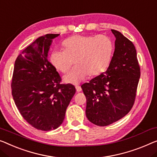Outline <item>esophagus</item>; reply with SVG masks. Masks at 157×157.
<instances>
[{
  "label": "esophagus",
  "mask_w": 157,
  "mask_h": 157,
  "mask_svg": "<svg viewBox=\"0 0 157 157\" xmlns=\"http://www.w3.org/2000/svg\"><path fill=\"white\" fill-rule=\"evenodd\" d=\"M75 88H76V90H77V92H81V91H82V88H81V86H75Z\"/></svg>",
  "instance_id": "1"
}]
</instances>
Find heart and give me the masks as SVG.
<instances>
[{
    "instance_id": "heart-1",
    "label": "heart",
    "mask_w": 157,
    "mask_h": 157,
    "mask_svg": "<svg viewBox=\"0 0 157 157\" xmlns=\"http://www.w3.org/2000/svg\"><path fill=\"white\" fill-rule=\"evenodd\" d=\"M65 50H54L50 61L56 70L66 73L73 60L76 66L66 75L65 82L80 83L90 76L99 75L105 71L111 60L113 45L111 39L104 34L96 36L76 35L63 42Z\"/></svg>"
}]
</instances>
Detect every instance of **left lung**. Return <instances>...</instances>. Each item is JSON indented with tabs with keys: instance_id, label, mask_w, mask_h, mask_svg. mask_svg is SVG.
I'll return each mask as SVG.
<instances>
[{
	"instance_id": "obj_1",
	"label": "left lung",
	"mask_w": 157,
	"mask_h": 157,
	"mask_svg": "<svg viewBox=\"0 0 157 157\" xmlns=\"http://www.w3.org/2000/svg\"><path fill=\"white\" fill-rule=\"evenodd\" d=\"M111 32L115 51L108 69L81 86L86 98V118L99 126L109 125L129 113L140 78L134 44L118 31Z\"/></svg>"
}]
</instances>
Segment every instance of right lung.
I'll return each mask as SVG.
<instances>
[{
    "instance_id": "add662e5",
    "label": "right lung",
    "mask_w": 157,
    "mask_h": 157,
    "mask_svg": "<svg viewBox=\"0 0 157 157\" xmlns=\"http://www.w3.org/2000/svg\"><path fill=\"white\" fill-rule=\"evenodd\" d=\"M58 34L39 37L17 56L12 79V95L22 116L38 130L48 131L63 122L65 111L75 94L48 60L53 39Z\"/></svg>"
}]
</instances>
